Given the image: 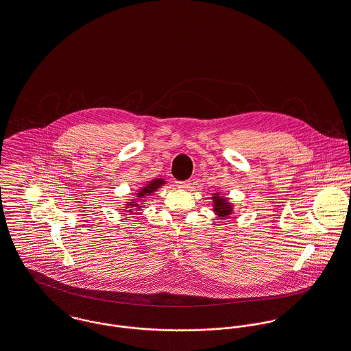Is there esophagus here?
Here are the masks:
<instances>
[{"label": "esophagus", "instance_id": "1", "mask_svg": "<svg viewBox=\"0 0 351 351\" xmlns=\"http://www.w3.org/2000/svg\"><path fill=\"white\" fill-rule=\"evenodd\" d=\"M175 184H176V186H178V188L186 189V188H188V186H189V182H188V180H186V182H176Z\"/></svg>", "mask_w": 351, "mask_h": 351}]
</instances>
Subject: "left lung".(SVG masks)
<instances>
[{
  "instance_id": "left-lung-1",
  "label": "left lung",
  "mask_w": 351,
  "mask_h": 351,
  "mask_svg": "<svg viewBox=\"0 0 351 351\" xmlns=\"http://www.w3.org/2000/svg\"><path fill=\"white\" fill-rule=\"evenodd\" d=\"M213 212L221 217V219H227L229 215H232L233 212V204L228 202V199L223 197L219 192L213 193Z\"/></svg>"
}]
</instances>
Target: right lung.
I'll use <instances>...</instances> for the list:
<instances>
[{
  "mask_svg": "<svg viewBox=\"0 0 351 351\" xmlns=\"http://www.w3.org/2000/svg\"><path fill=\"white\" fill-rule=\"evenodd\" d=\"M165 184V180L163 179H154V180H151V182H148L147 184L142 186L138 192H136V200H131V202H128V203H125V208H127V212L130 213V215H132V213H136V210H139L142 206H143V202H145V199H147V196H149V195H152L158 188H160V186ZM142 201V204H139L138 202Z\"/></svg>",
  "mask_w": 351,
  "mask_h": 351,
  "instance_id": "add662e5",
  "label": "right lung"
}]
</instances>
